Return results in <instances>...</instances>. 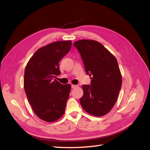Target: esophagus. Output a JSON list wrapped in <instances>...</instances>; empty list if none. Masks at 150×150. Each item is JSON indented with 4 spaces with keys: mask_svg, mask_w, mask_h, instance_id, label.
Listing matches in <instances>:
<instances>
[{
    "mask_svg": "<svg viewBox=\"0 0 150 150\" xmlns=\"http://www.w3.org/2000/svg\"><path fill=\"white\" fill-rule=\"evenodd\" d=\"M77 86H77V85H74V84H72V85H71V88H72V89H74V88H76L77 87Z\"/></svg>",
    "mask_w": 150,
    "mask_h": 150,
    "instance_id": "34e87169",
    "label": "esophagus"
}]
</instances>
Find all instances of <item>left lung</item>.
I'll return each instance as SVG.
<instances>
[{"label": "left lung", "instance_id": "1", "mask_svg": "<svg viewBox=\"0 0 150 150\" xmlns=\"http://www.w3.org/2000/svg\"><path fill=\"white\" fill-rule=\"evenodd\" d=\"M83 61L91 84L83 85L80 103L84 110L94 116L110 112L118 97L122 78L115 57L99 42L83 39L74 43Z\"/></svg>", "mask_w": 150, "mask_h": 150}]
</instances>
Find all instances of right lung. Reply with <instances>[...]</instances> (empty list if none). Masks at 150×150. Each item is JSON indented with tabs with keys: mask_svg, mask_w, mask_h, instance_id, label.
I'll return each instance as SVG.
<instances>
[{
	"mask_svg": "<svg viewBox=\"0 0 150 150\" xmlns=\"http://www.w3.org/2000/svg\"><path fill=\"white\" fill-rule=\"evenodd\" d=\"M71 40L57 41L39 49L27 64L24 86L29 103L40 119L54 122L64 115L70 84L54 78L61 74L59 62L69 52Z\"/></svg>",
	"mask_w": 150,
	"mask_h": 150,
	"instance_id": "1",
	"label": "right lung"
}]
</instances>
